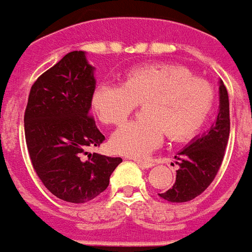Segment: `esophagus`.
<instances>
[{
  "instance_id": "esophagus-1",
  "label": "esophagus",
  "mask_w": 252,
  "mask_h": 252,
  "mask_svg": "<svg viewBox=\"0 0 252 252\" xmlns=\"http://www.w3.org/2000/svg\"><path fill=\"white\" fill-rule=\"evenodd\" d=\"M133 161L138 163L139 166H142L144 169H149L151 166H154V163L151 162V161H143V159H133Z\"/></svg>"
}]
</instances>
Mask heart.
I'll list each match as a JSON object with an SVG mask.
<instances>
[{"label": "heart", "instance_id": "1", "mask_svg": "<svg viewBox=\"0 0 252 252\" xmlns=\"http://www.w3.org/2000/svg\"><path fill=\"white\" fill-rule=\"evenodd\" d=\"M214 102L212 84L175 64L132 68L123 86L103 83L93 94V109L109 126L123 124L138 103H144L143 120L123 126L110 139L112 149L128 157L150 154L163 133L175 142L193 138L209 120Z\"/></svg>", "mask_w": 252, "mask_h": 252}]
</instances>
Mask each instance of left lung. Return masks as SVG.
<instances>
[{
	"mask_svg": "<svg viewBox=\"0 0 252 252\" xmlns=\"http://www.w3.org/2000/svg\"><path fill=\"white\" fill-rule=\"evenodd\" d=\"M220 84V106L216 121L210 129L198 135L175 156L179 169L176 170L173 187L159 196L168 202L181 203L196 198L212 184L224 159V153L229 139V99L228 91Z\"/></svg>",
	"mask_w": 252,
	"mask_h": 252,
	"instance_id": "8db88e82",
	"label": "left lung"
}]
</instances>
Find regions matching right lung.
Masks as SVG:
<instances>
[{
  "mask_svg": "<svg viewBox=\"0 0 252 252\" xmlns=\"http://www.w3.org/2000/svg\"><path fill=\"white\" fill-rule=\"evenodd\" d=\"M95 68L86 52L65 54L32 84L24 113L31 162L60 199L86 203L103 192L121 158L89 153L105 140L90 116Z\"/></svg>",
  "mask_w": 252,
  "mask_h": 252,
  "instance_id": "obj_1",
  "label": "right lung"
}]
</instances>
